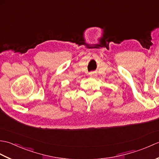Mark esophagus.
<instances>
[{
	"instance_id": "obj_1",
	"label": "esophagus",
	"mask_w": 159,
	"mask_h": 159,
	"mask_svg": "<svg viewBox=\"0 0 159 159\" xmlns=\"http://www.w3.org/2000/svg\"><path fill=\"white\" fill-rule=\"evenodd\" d=\"M89 76H92V77H95L96 75L95 74H94V72H90L89 73Z\"/></svg>"
}]
</instances>
